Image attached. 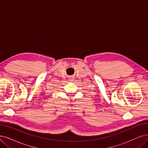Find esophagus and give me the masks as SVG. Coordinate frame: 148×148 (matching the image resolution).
I'll return each mask as SVG.
<instances>
[{
    "label": "esophagus",
    "instance_id": "esophagus-1",
    "mask_svg": "<svg viewBox=\"0 0 148 148\" xmlns=\"http://www.w3.org/2000/svg\"><path fill=\"white\" fill-rule=\"evenodd\" d=\"M70 80H71V81H73V80H74V79H70Z\"/></svg>",
    "mask_w": 148,
    "mask_h": 148
}]
</instances>
